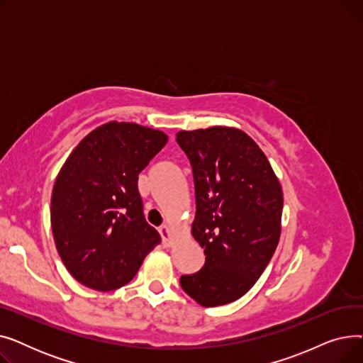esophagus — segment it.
<instances>
[{
  "label": "esophagus",
  "instance_id": "obj_1",
  "mask_svg": "<svg viewBox=\"0 0 363 363\" xmlns=\"http://www.w3.org/2000/svg\"><path fill=\"white\" fill-rule=\"evenodd\" d=\"M159 233L162 235V241L164 244V247H169L172 244V233H170V228L167 225H162L159 228Z\"/></svg>",
  "mask_w": 363,
  "mask_h": 363
}]
</instances>
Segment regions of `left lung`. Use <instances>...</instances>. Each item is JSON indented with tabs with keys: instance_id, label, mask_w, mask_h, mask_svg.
I'll list each match as a JSON object with an SVG mask.
<instances>
[{
	"instance_id": "1",
	"label": "left lung",
	"mask_w": 363,
	"mask_h": 363,
	"mask_svg": "<svg viewBox=\"0 0 363 363\" xmlns=\"http://www.w3.org/2000/svg\"><path fill=\"white\" fill-rule=\"evenodd\" d=\"M177 141L193 167L191 234L206 255L203 268L179 282L201 306H222L249 291L272 259L282 188L264 152L240 129L181 130Z\"/></svg>"
}]
</instances>
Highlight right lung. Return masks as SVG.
<instances>
[{"label": "right lung", "instance_id": "add662e5", "mask_svg": "<svg viewBox=\"0 0 363 363\" xmlns=\"http://www.w3.org/2000/svg\"><path fill=\"white\" fill-rule=\"evenodd\" d=\"M166 143L162 130L113 121L91 130L62 166L51 196L52 235L85 287L121 289L160 244L143 213L138 175Z\"/></svg>", "mask_w": 363, "mask_h": 363}]
</instances>
